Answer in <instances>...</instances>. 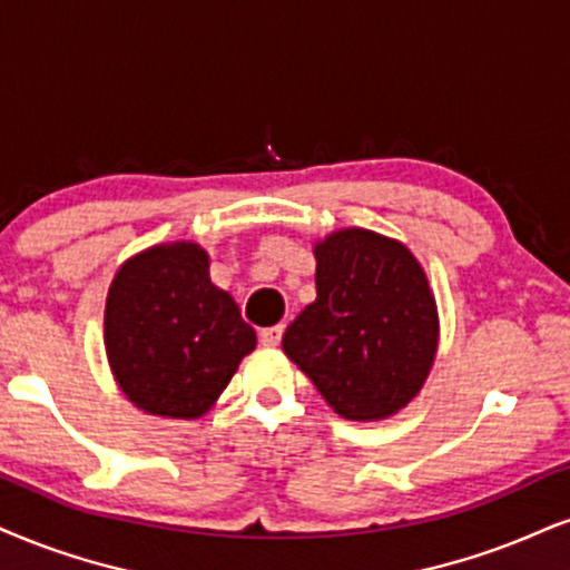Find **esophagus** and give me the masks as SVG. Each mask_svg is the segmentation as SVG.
<instances>
[{
	"mask_svg": "<svg viewBox=\"0 0 570 570\" xmlns=\"http://www.w3.org/2000/svg\"><path fill=\"white\" fill-rule=\"evenodd\" d=\"M283 333H285V327H283V325L264 327L262 333H258V341H262V346H277V343L283 341Z\"/></svg>",
	"mask_w": 570,
	"mask_h": 570,
	"instance_id": "esophagus-1",
	"label": "esophagus"
}]
</instances>
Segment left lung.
<instances>
[{"label": "left lung", "mask_w": 570, "mask_h": 570, "mask_svg": "<svg viewBox=\"0 0 570 570\" xmlns=\"http://www.w3.org/2000/svg\"><path fill=\"white\" fill-rule=\"evenodd\" d=\"M317 298L283 335L287 360L356 423L385 420L423 391L439 351V308L404 243L346 227L314 243Z\"/></svg>", "instance_id": "8db88e82"}]
</instances>
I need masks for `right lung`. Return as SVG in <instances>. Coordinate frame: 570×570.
<instances>
[{"label": "right lung", "instance_id": "right-lung-1", "mask_svg": "<svg viewBox=\"0 0 570 570\" xmlns=\"http://www.w3.org/2000/svg\"><path fill=\"white\" fill-rule=\"evenodd\" d=\"M256 348L235 298L193 240L160 243L118 266L105 298V354L137 410L198 420Z\"/></svg>", "mask_w": 570, "mask_h": 570}]
</instances>
